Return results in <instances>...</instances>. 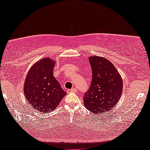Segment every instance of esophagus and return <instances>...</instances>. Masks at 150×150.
Listing matches in <instances>:
<instances>
[{
	"instance_id": "esophagus-1",
	"label": "esophagus",
	"mask_w": 150,
	"mask_h": 150,
	"mask_svg": "<svg viewBox=\"0 0 150 150\" xmlns=\"http://www.w3.org/2000/svg\"><path fill=\"white\" fill-rule=\"evenodd\" d=\"M67 93H74L76 92V89H74V88H73V89L67 90Z\"/></svg>"
}]
</instances>
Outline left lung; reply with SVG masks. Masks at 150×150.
Returning <instances> with one entry per match:
<instances>
[{
	"instance_id": "8db88e82",
	"label": "left lung",
	"mask_w": 150,
	"mask_h": 150,
	"mask_svg": "<svg viewBox=\"0 0 150 150\" xmlns=\"http://www.w3.org/2000/svg\"><path fill=\"white\" fill-rule=\"evenodd\" d=\"M92 81L85 93L83 102L88 110L97 114L109 111L120 100L123 91L122 77L110 61L101 57L89 59Z\"/></svg>"
}]
</instances>
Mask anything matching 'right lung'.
I'll use <instances>...</instances> for the list:
<instances>
[{
    "instance_id": "add662e5",
    "label": "right lung",
    "mask_w": 150,
    "mask_h": 150,
    "mask_svg": "<svg viewBox=\"0 0 150 150\" xmlns=\"http://www.w3.org/2000/svg\"><path fill=\"white\" fill-rule=\"evenodd\" d=\"M54 64L49 58L38 61L28 72L24 84L29 105L42 113L53 111L66 95L53 76Z\"/></svg>"
}]
</instances>
